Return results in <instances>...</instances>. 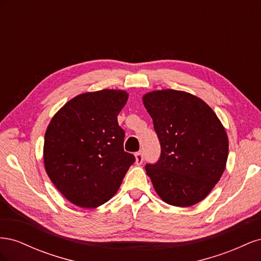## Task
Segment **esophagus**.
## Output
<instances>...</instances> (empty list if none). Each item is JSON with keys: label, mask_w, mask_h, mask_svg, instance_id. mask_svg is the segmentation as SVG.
<instances>
[{"label": "esophagus", "mask_w": 261, "mask_h": 261, "mask_svg": "<svg viewBox=\"0 0 261 261\" xmlns=\"http://www.w3.org/2000/svg\"><path fill=\"white\" fill-rule=\"evenodd\" d=\"M144 161V154L143 152H136L135 153V162L136 164H141Z\"/></svg>", "instance_id": "obj_1"}]
</instances>
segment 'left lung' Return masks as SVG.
I'll return each mask as SVG.
<instances>
[{
    "label": "left lung",
    "instance_id": "obj_1",
    "mask_svg": "<svg viewBox=\"0 0 261 261\" xmlns=\"http://www.w3.org/2000/svg\"><path fill=\"white\" fill-rule=\"evenodd\" d=\"M143 101L161 145L159 161L146 164L155 193L175 207L200 202L225 170L224 126L206 102L186 91H150Z\"/></svg>",
    "mask_w": 261,
    "mask_h": 261
}]
</instances>
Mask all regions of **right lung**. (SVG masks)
Wrapping results in <instances>:
<instances>
[{"label": "right lung", "instance_id": "1", "mask_svg": "<svg viewBox=\"0 0 261 261\" xmlns=\"http://www.w3.org/2000/svg\"><path fill=\"white\" fill-rule=\"evenodd\" d=\"M128 99L121 89L85 92L54 114L44 135L43 162L58 191L82 208H97L120 188L135 156L124 151L117 115Z\"/></svg>", "mask_w": 261, "mask_h": 261}]
</instances>
